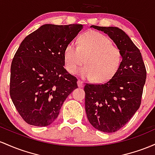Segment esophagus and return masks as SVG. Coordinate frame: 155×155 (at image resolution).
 <instances>
[{"mask_svg":"<svg viewBox=\"0 0 155 155\" xmlns=\"http://www.w3.org/2000/svg\"><path fill=\"white\" fill-rule=\"evenodd\" d=\"M77 83H78V87H80V88H81V87H83V86H84V84H83V82H82L81 81H80V80H78Z\"/></svg>","mask_w":155,"mask_h":155,"instance_id":"34e87169","label":"esophagus"}]
</instances>
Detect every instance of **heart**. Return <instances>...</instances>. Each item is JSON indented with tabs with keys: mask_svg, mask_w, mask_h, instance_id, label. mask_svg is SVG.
I'll return each mask as SVG.
<instances>
[{
	"mask_svg": "<svg viewBox=\"0 0 155 155\" xmlns=\"http://www.w3.org/2000/svg\"><path fill=\"white\" fill-rule=\"evenodd\" d=\"M64 58L66 69L70 74H76L85 61L86 64L80 70V76L83 79L95 78L97 82L104 83L118 72L122 55L110 38L102 33L90 31L81 36L78 46L73 43L67 45Z\"/></svg>",
	"mask_w": 155,
	"mask_h": 155,
	"instance_id": "obj_1",
	"label": "heart"
}]
</instances>
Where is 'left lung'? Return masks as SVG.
Listing matches in <instances>:
<instances>
[{
    "mask_svg": "<svg viewBox=\"0 0 155 155\" xmlns=\"http://www.w3.org/2000/svg\"><path fill=\"white\" fill-rule=\"evenodd\" d=\"M91 28L107 34L122 55L119 70L110 81L84 87L85 108L90 124L100 131L114 133L138 110L147 70L140 50L124 31L117 27Z\"/></svg>",
    "mask_w": 155,
    "mask_h": 155,
    "instance_id": "obj_1",
    "label": "left lung"
}]
</instances>
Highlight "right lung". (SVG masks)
<instances>
[{"instance_id":"obj_1","label":"right lung","mask_w":155,"mask_h":155,"mask_svg":"<svg viewBox=\"0 0 155 155\" xmlns=\"http://www.w3.org/2000/svg\"><path fill=\"white\" fill-rule=\"evenodd\" d=\"M83 27L45 24L26 36L17 49L11 65L10 97L28 124L53 123L78 88L77 78L64 68V52Z\"/></svg>"}]
</instances>
